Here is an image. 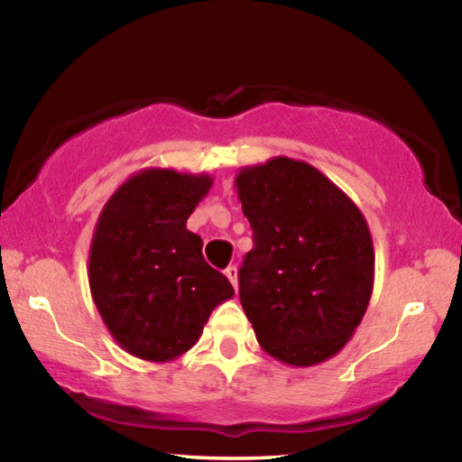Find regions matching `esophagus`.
<instances>
[{
    "mask_svg": "<svg viewBox=\"0 0 462 462\" xmlns=\"http://www.w3.org/2000/svg\"><path fill=\"white\" fill-rule=\"evenodd\" d=\"M225 275L229 277V282L233 283V288L237 290V267H236V264H231V267H226V269H225Z\"/></svg>",
    "mask_w": 462,
    "mask_h": 462,
    "instance_id": "1",
    "label": "esophagus"
}]
</instances>
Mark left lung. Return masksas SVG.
<instances>
[{"label":"left lung","mask_w":462,"mask_h":462,"mask_svg":"<svg viewBox=\"0 0 462 462\" xmlns=\"http://www.w3.org/2000/svg\"><path fill=\"white\" fill-rule=\"evenodd\" d=\"M254 248L239 269V300L256 340L288 365L337 356L374 286V245L359 208L307 162L290 157L236 176Z\"/></svg>","instance_id":"obj_1"}]
</instances>
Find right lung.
<instances>
[{
  "mask_svg": "<svg viewBox=\"0 0 462 462\" xmlns=\"http://www.w3.org/2000/svg\"><path fill=\"white\" fill-rule=\"evenodd\" d=\"M210 174L147 168L132 174L97 220L88 280L106 330L130 356L170 362L198 343L233 286L201 254L187 218Z\"/></svg>",
  "mask_w": 462,
  "mask_h": 462,
  "instance_id": "obj_1",
  "label": "right lung"
}]
</instances>
